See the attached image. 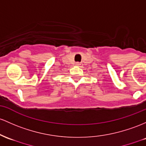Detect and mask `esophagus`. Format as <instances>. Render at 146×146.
Segmentation results:
<instances>
[{
	"instance_id": "esophagus-1",
	"label": "esophagus",
	"mask_w": 146,
	"mask_h": 146,
	"mask_svg": "<svg viewBox=\"0 0 146 146\" xmlns=\"http://www.w3.org/2000/svg\"><path fill=\"white\" fill-rule=\"evenodd\" d=\"M76 66H80L82 65L81 63H80V62H77V63L76 64Z\"/></svg>"
}]
</instances>
